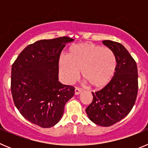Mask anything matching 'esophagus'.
<instances>
[{
    "label": "esophagus",
    "mask_w": 148,
    "mask_h": 148,
    "mask_svg": "<svg viewBox=\"0 0 148 148\" xmlns=\"http://www.w3.org/2000/svg\"><path fill=\"white\" fill-rule=\"evenodd\" d=\"M82 92V90L78 87H75V95H79Z\"/></svg>",
    "instance_id": "obj_1"
}]
</instances>
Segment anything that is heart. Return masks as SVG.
Listing matches in <instances>:
<instances>
[{"instance_id":"heart-1","label":"heart","mask_w":148,"mask_h":148,"mask_svg":"<svg viewBox=\"0 0 148 148\" xmlns=\"http://www.w3.org/2000/svg\"><path fill=\"white\" fill-rule=\"evenodd\" d=\"M117 66L116 56L109 48L92 43L71 46L66 57L59 58V72L66 84L77 79L79 70L87 82L95 90H101L113 79Z\"/></svg>"}]
</instances>
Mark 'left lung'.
Returning a JSON list of instances; mask_svg holds the SVG:
<instances>
[{
    "label": "left lung",
    "mask_w": 148,
    "mask_h": 148,
    "mask_svg": "<svg viewBox=\"0 0 148 148\" xmlns=\"http://www.w3.org/2000/svg\"><path fill=\"white\" fill-rule=\"evenodd\" d=\"M102 43L116 56V73L108 85L92 92L93 99L86 108V113L95 125L109 127L127 116L135 104L138 70L136 63L122 44L110 40Z\"/></svg>",
    "instance_id": "1"
}]
</instances>
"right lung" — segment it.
I'll list each match as a JSON object with an SVG mask.
<instances>
[{
	"instance_id": "1",
	"label": "right lung",
	"mask_w": 148,
	"mask_h": 148,
	"mask_svg": "<svg viewBox=\"0 0 148 148\" xmlns=\"http://www.w3.org/2000/svg\"><path fill=\"white\" fill-rule=\"evenodd\" d=\"M68 37L38 40L22 51L12 66L14 104L29 121L44 128L61 120L75 88L58 81V61Z\"/></svg>"
}]
</instances>
